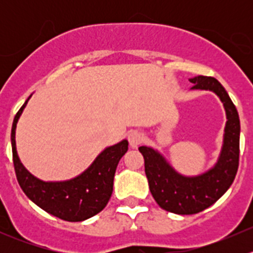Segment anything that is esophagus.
Returning <instances> with one entry per match:
<instances>
[{"label":"esophagus","mask_w":253,"mask_h":253,"mask_svg":"<svg viewBox=\"0 0 253 253\" xmlns=\"http://www.w3.org/2000/svg\"><path fill=\"white\" fill-rule=\"evenodd\" d=\"M143 139H144V136H143L142 132L131 131L128 133V142H129V145H131L132 148L138 147V145L143 142Z\"/></svg>","instance_id":"obj_1"}]
</instances>
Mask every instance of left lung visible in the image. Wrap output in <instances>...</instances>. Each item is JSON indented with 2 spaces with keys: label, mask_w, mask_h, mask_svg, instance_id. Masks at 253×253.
Returning <instances> with one entry per match:
<instances>
[{
  "label": "left lung",
  "mask_w": 253,
  "mask_h": 253,
  "mask_svg": "<svg viewBox=\"0 0 253 253\" xmlns=\"http://www.w3.org/2000/svg\"><path fill=\"white\" fill-rule=\"evenodd\" d=\"M193 89L211 90L223 101L226 126L220 157L213 169L195 177L175 171L154 149L139 147L144 158V170L150 193L160 208L175 214H196L211 207L234 182L240 157V119L237 110L224 86L214 77L197 76L190 79Z\"/></svg>",
  "instance_id": "left-lung-1"
}]
</instances>
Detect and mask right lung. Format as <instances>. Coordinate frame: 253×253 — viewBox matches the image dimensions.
I'll return each instance as SVG.
<instances>
[{
	"instance_id": "add662e5",
	"label": "right lung",
	"mask_w": 253,
	"mask_h": 253,
	"mask_svg": "<svg viewBox=\"0 0 253 253\" xmlns=\"http://www.w3.org/2000/svg\"><path fill=\"white\" fill-rule=\"evenodd\" d=\"M28 100L14 116L11 132L12 154L18 183L35 205L62 220L82 221L91 218L103 211L110 200L115 171L120 159L128 149V142L124 139L106 148L83 174L73 180L63 182H44L38 180L20 163L14 139L18 119Z\"/></svg>"
}]
</instances>
